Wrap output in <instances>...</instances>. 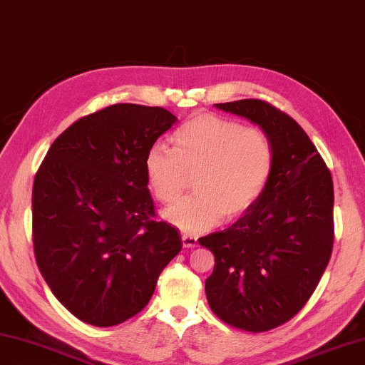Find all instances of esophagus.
Here are the masks:
<instances>
[{
  "mask_svg": "<svg viewBox=\"0 0 365 365\" xmlns=\"http://www.w3.org/2000/svg\"><path fill=\"white\" fill-rule=\"evenodd\" d=\"M182 244H183L185 248H195V247H198V239H196L195 235L183 234L182 235Z\"/></svg>",
  "mask_w": 365,
  "mask_h": 365,
  "instance_id": "34e87169",
  "label": "esophagus"
}]
</instances>
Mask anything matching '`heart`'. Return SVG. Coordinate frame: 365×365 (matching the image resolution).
<instances>
[{
    "label": "heart",
    "mask_w": 365,
    "mask_h": 365,
    "mask_svg": "<svg viewBox=\"0 0 365 365\" xmlns=\"http://www.w3.org/2000/svg\"><path fill=\"white\" fill-rule=\"evenodd\" d=\"M173 149L154 144L144 155V172L155 198L173 203L195 175V192L164 212L185 234H200L222 216L250 210L273 173L274 144L257 126L214 113H198L178 126Z\"/></svg>",
    "instance_id": "b5f03b06"
}]
</instances>
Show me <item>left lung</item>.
<instances>
[{
    "mask_svg": "<svg viewBox=\"0 0 365 365\" xmlns=\"http://www.w3.org/2000/svg\"><path fill=\"white\" fill-rule=\"evenodd\" d=\"M217 108L262 126L274 144L268 187L239 221L198 239L214 253L206 279L211 310L250 333L284 325L307 304L333 250V178L296 120L244 99Z\"/></svg>",
    "mask_w": 365,
    "mask_h": 365,
    "instance_id": "left-lung-1",
    "label": "left lung"
}]
</instances>
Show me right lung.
Instances as JSON below:
<instances>
[{"label":"right lung","mask_w":365,"mask_h":365,"mask_svg":"<svg viewBox=\"0 0 365 365\" xmlns=\"http://www.w3.org/2000/svg\"><path fill=\"white\" fill-rule=\"evenodd\" d=\"M177 117L113 103L81 117L51 144L32 190L37 266L55 297L84 323L120 325L146 307L182 250L159 221L144 155Z\"/></svg>","instance_id":"obj_1"}]
</instances>
